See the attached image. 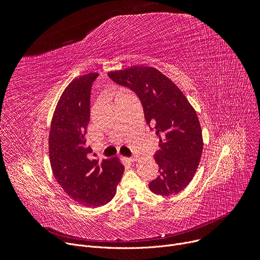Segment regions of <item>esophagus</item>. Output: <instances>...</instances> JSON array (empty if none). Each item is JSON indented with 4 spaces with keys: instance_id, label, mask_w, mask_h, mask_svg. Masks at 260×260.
Masks as SVG:
<instances>
[{
    "instance_id": "34e87169",
    "label": "esophagus",
    "mask_w": 260,
    "mask_h": 260,
    "mask_svg": "<svg viewBox=\"0 0 260 260\" xmlns=\"http://www.w3.org/2000/svg\"><path fill=\"white\" fill-rule=\"evenodd\" d=\"M128 160H129L131 162H135V161H137V160H138V156H137V155H134L133 157L128 158Z\"/></svg>"
}]
</instances>
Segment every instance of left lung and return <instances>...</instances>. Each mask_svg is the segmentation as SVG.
Listing matches in <instances>:
<instances>
[{
  "mask_svg": "<svg viewBox=\"0 0 260 260\" xmlns=\"http://www.w3.org/2000/svg\"><path fill=\"white\" fill-rule=\"evenodd\" d=\"M108 77L137 93L145 121L159 137L155 161L160 175L149 182V189L160 196L181 192L193 179L203 149L194 107L178 86L155 67L132 66L108 73Z\"/></svg>",
  "mask_w": 260,
  "mask_h": 260,
  "instance_id": "obj_1",
  "label": "left lung"
}]
</instances>
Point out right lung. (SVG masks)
<instances>
[{
	"mask_svg": "<svg viewBox=\"0 0 260 260\" xmlns=\"http://www.w3.org/2000/svg\"><path fill=\"white\" fill-rule=\"evenodd\" d=\"M99 74L74 79L54 109L48 138L52 174L64 192L84 207L98 208L111 201L124 172L120 159L88 158L91 148L85 134L89 122L90 89Z\"/></svg>",
	"mask_w": 260,
	"mask_h": 260,
	"instance_id": "obj_1",
	"label": "right lung"
}]
</instances>
